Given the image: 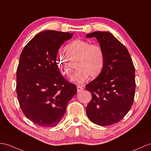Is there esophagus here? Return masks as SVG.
Returning <instances> with one entry per match:
<instances>
[{
  "instance_id": "obj_1",
  "label": "esophagus",
  "mask_w": 151,
  "mask_h": 151,
  "mask_svg": "<svg viewBox=\"0 0 151 151\" xmlns=\"http://www.w3.org/2000/svg\"><path fill=\"white\" fill-rule=\"evenodd\" d=\"M77 90H78V92H81V91L83 90V88L81 86H77Z\"/></svg>"
}]
</instances>
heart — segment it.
I'll return each instance as SVG.
<instances>
[{
  "label": "heart",
  "instance_id": "obj_1",
  "mask_svg": "<svg viewBox=\"0 0 151 151\" xmlns=\"http://www.w3.org/2000/svg\"><path fill=\"white\" fill-rule=\"evenodd\" d=\"M64 50L69 59H77L78 68L72 76V81L83 83L89 76L93 79L101 73L104 67V53L100 45L91 44L86 40L77 39L68 43ZM56 62L59 69L65 76H70L72 66L67 57L58 55Z\"/></svg>",
  "mask_w": 151,
  "mask_h": 151
}]
</instances>
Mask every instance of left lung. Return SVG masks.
<instances>
[{
  "label": "left lung",
  "mask_w": 151,
  "mask_h": 151,
  "mask_svg": "<svg viewBox=\"0 0 151 151\" xmlns=\"http://www.w3.org/2000/svg\"><path fill=\"white\" fill-rule=\"evenodd\" d=\"M86 38H96L104 53L100 74L86 85L92 95L86 115L101 126L116 124L129 111L135 92V69L127 48L111 33L95 31Z\"/></svg>",
  "instance_id": "1"
}]
</instances>
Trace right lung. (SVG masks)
Listing matches in <instances>:
<instances>
[{
	"label": "right lung",
	"instance_id": "1",
	"mask_svg": "<svg viewBox=\"0 0 151 151\" xmlns=\"http://www.w3.org/2000/svg\"><path fill=\"white\" fill-rule=\"evenodd\" d=\"M73 33L47 30L36 35L22 50L17 70V93L21 109L32 122L54 127L63 119L74 84L60 74L58 50Z\"/></svg>",
	"mask_w": 151,
	"mask_h": 151
}]
</instances>
